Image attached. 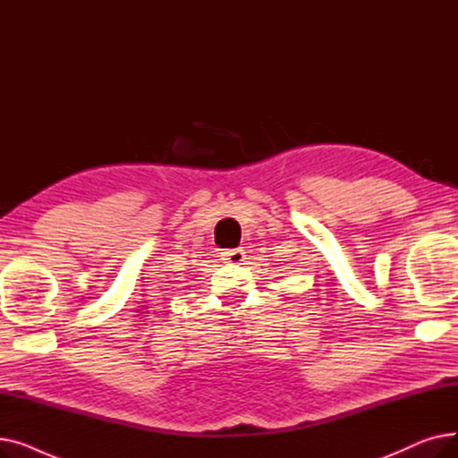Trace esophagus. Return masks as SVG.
<instances>
[{
	"instance_id": "1",
	"label": "esophagus",
	"mask_w": 458,
	"mask_h": 458,
	"mask_svg": "<svg viewBox=\"0 0 458 458\" xmlns=\"http://www.w3.org/2000/svg\"><path fill=\"white\" fill-rule=\"evenodd\" d=\"M221 258L228 263H242L245 259V250L243 249H228L221 252Z\"/></svg>"
}]
</instances>
